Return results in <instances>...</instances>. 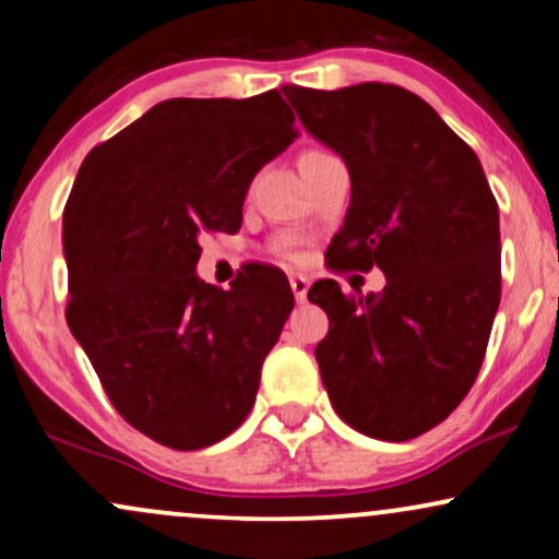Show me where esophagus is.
I'll list each match as a JSON object with an SVG mask.
<instances>
[{
  "instance_id": "obj_1",
  "label": "esophagus",
  "mask_w": 559,
  "mask_h": 559,
  "mask_svg": "<svg viewBox=\"0 0 559 559\" xmlns=\"http://www.w3.org/2000/svg\"><path fill=\"white\" fill-rule=\"evenodd\" d=\"M292 292H294V297H297V301H305L307 299V288H310V281L305 278V275H292Z\"/></svg>"
}]
</instances>
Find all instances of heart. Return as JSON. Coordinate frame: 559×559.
<instances>
[{
  "label": "heart",
  "mask_w": 559,
  "mask_h": 559,
  "mask_svg": "<svg viewBox=\"0 0 559 559\" xmlns=\"http://www.w3.org/2000/svg\"><path fill=\"white\" fill-rule=\"evenodd\" d=\"M320 155H329V152H325V150H305L299 155V163H301V159H312V157H320Z\"/></svg>",
  "instance_id": "obj_1"
}]
</instances>
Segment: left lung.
<instances>
[{
  "label": "left lung",
  "mask_w": 559,
  "mask_h": 559,
  "mask_svg": "<svg viewBox=\"0 0 559 559\" xmlns=\"http://www.w3.org/2000/svg\"><path fill=\"white\" fill-rule=\"evenodd\" d=\"M284 94L349 168V210L325 262L386 275L368 297L312 284L307 297L329 316L316 346L323 386L355 431L415 439L452 415L484 365L502 297L497 199L476 152L407 88L288 83Z\"/></svg>",
  "instance_id": "8db88e82"
}]
</instances>
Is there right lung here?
<instances>
[{
    "label": "right lung",
    "instance_id": "right-lung-1",
    "mask_svg": "<svg viewBox=\"0 0 559 559\" xmlns=\"http://www.w3.org/2000/svg\"><path fill=\"white\" fill-rule=\"evenodd\" d=\"M297 139L278 88L168 99L96 144L66 215V318L112 407L157 444L204 449L252 409L294 310L284 271L249 262L228 292L197 278L204 234H236L262 165Z\"/></svg>",
    "mask_w": 559,
    "mask_h": 559
}]
</instances>
